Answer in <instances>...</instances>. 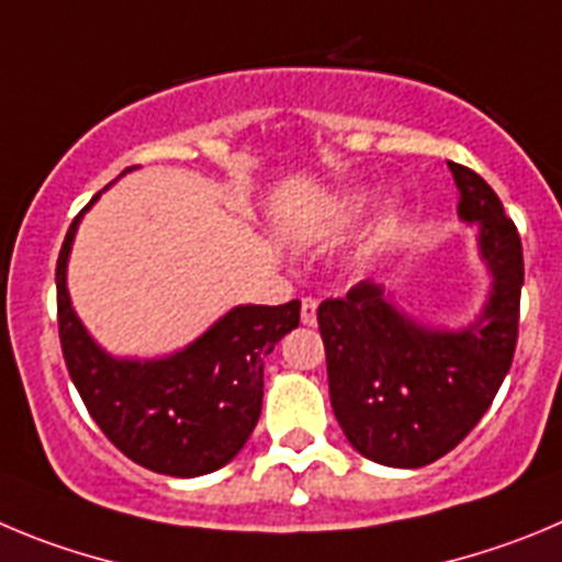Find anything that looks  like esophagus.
<instances>
[{
  "mask_svg": "<svg viewBox=\"0 0 562 562\" xmlns=\"http://www.w3.org/2000/svg\"><path fill=\"white\" fill-rule=\"evenodd\" d=\"M316 307H318V302L311 300V296H305V300H302V325H307V327L316 325Z\"/></svg>",
  "mask_w": 562,
  "mask_h": 562,
  "instance_id": "34e87169",
  "label": "esophagus"
}]
</instances>
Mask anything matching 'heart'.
I'll return each mask as SVG.
<instances>
[{
    "label": "heart",
    "mask_w": 562,
    "mask_h": 562,
    "mask_svg": "<svg viewBox=\"0 0 562 562\" xmlns=\"http://www.w3.org/2000/svg\"><path fill=\"white\" fill-rule=\"evenodd\" d=\"M372 204H375V193H369V190L341 195L322 212V218L311 226V235L318 237V240H336V237L347 235L352 226L361 224L367 218V212L372 210ZM394 218H397V206L389 204L386 215H383V229H389Z\"/></svg>",
    "instance_id": "b5f03b06"
}]
</instances>
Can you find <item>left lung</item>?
Returning <instances> with one entry per match:
<instances>
[{
    "instance_id": "obj_1",
    "label": "left lung",
    "mask_w": 562,
    "mask_h": 562,
    "mask_svg": "<svg viewBox=\"0 0 562 562\" xmlns=\"http://www.w3.org/2000/svg\"><path fill=\"white\" fill-rule=\"evenodd\" d=\"M448 168L459 218L479 229V257L490 271L482 313L457 330L423 325L372 280L325 300L316 313L333 414L352 448L386 468H423L457 448L493 403L518 341V229L482 176L457 161Z\"/></svg>"
}]
</instances>
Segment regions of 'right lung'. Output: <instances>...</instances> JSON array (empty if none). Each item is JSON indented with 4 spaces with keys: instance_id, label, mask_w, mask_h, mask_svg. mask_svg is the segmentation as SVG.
<instances>
[{
    "instance_id": "obj_1",
    "label": "right lung",
    "mask_w": 562,
    "mask_h": 562,
    "mask_svg": "<svg viewBox=\"0 0 562 562\" xmlns=\"http://www.w3.org/2000/svg\"><path fill=\"white\" fill-rule=\"evenodd\" d=\"M86 210L69 226L55 269L60 350L75 389L100 431L136 464L179 479L224 468L260 419L262 363L300 325V300L274 307L235 305L170 356H111L89 336L67 288L75 232Z\"/></svg>"
}]
</instances>
